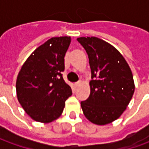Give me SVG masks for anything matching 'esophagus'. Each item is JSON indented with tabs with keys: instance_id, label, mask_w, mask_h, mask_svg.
<instances>
[{
	"instance_id": "obj_1",
	"label": "esophagus",
	"mask_w": 149,
	"mask_h": 149,
	"mask_svg": "<svg viewBox=\"0 0 149 149\" xmlns=\"http://www.w3.org/2000/svg\"><path fill=\"white\" fill-rule=\"evenodd\" d=\"M81 84V81H77V83H75V86H76V87H78V86H79V85H80Z\"/></svg>"
}]
</instances>
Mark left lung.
<instances>
[{"mask_svg": "<svg viewBox=\"0 0 149 149\" xmlns=\"http://www.w3.org/2000/svg\"><path fill=\"white\" fill-rule=\"evenodd\" d=\"M91 68L90 95L81 105L86 118L96 125L119 118L134 93L132 73L123 56L110 44L97 37H80Z\"/></svg>", "mask_w": 149, "mask_h": 149, "instance_id": "1", "label": "left lung"}]
</instances>
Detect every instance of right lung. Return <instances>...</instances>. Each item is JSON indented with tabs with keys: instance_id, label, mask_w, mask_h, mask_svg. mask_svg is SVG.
Returning <instances> with one entry per match:
<instances>
[{
	"instance_id": "obj_1",
	"label": "right lung",
	"mask_w": 149,
	"mask_h": 149,
	"mask_svg": "<svg viewBox=\"0 0 149 149\" xmlns=\"http://www.w3.org/2000/svg\"><path fill=\"white\" fill-rule=\"evenodd\" d=\"M70 37H52L34 51L19 72L16 83L17 99L28 115L48 123L58 118L71 87L62 77Z\"/></svg>"
}]
</instances>
